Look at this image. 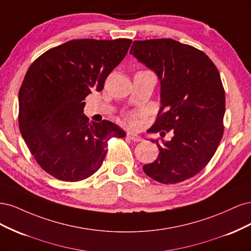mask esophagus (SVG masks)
<instances>
[{"label": "esophagus", "instance_id": "obj_1", "mask_svg": "<svg viewBox=\"0 0 251 251\" xmlns=\"http://www.w3.org/2000/svg\"><path fill=\"white\" fill-rule=\"evenodd\" d=\"M126 137H127L128 139H130V140L134 141V142H139V141L142 140L141 136H139L138 134L132 133V132H127V133H126Z\"/></svg>", "mask_w": 251, "mask_h": 251}]
</instances>
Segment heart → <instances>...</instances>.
Instances as JSON below:
<instances>
[{
    "label": "heart",
    "instance_id": "1",
    "mask_svg": "<svg viewBox=\"0 0 251 251\" xmlns=\"http://www.w3.org/2000/svg\"><path fill=\"white\" fill-rule=\"evenodd\" d=\"M130 120H131V123H133V117H130Z\"/></svg>",
    "mask_w": 251,
    "mask_h": 251
}]
</instances>
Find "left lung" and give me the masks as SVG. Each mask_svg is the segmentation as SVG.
<instances>
[{
  "instance_id": "8db88e82",
  "label": "left lung",
  "mask_w": 251,
  "mask_h": 251,
  "mask_svg": "<svg viewBox=\"0 0 251 251\" xmlns=\"http://www.w3.org/2000/svg\"><path fill=\"white\" fill-rule=\"evenodd\" d=\"M130 53L160 79L161 108L149 132L174 134L170 141L156 140L159 155L143 165L144 173L163 184L196 176L224 133L225 91L216 65L203 51L172 39L134 41Z\"/></svg>"
}]
</instances>
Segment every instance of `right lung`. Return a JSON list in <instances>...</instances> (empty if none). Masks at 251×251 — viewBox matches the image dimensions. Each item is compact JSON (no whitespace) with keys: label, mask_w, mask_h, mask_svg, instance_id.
Wrapping results in <instances>:
<instances>
[{"label":"right lung","mask_w":251,"mask_h":251,"mask_svg":"<svg viewBox=\"0 0 251 251\" xmlns=\"http://www.w3.org/2000/svg\"><path fill=\"white\" fill-rule=\"evenodd\" d=\"M131 44L128 39L72 40L29 67L19 92V126L35 161L52 177L89 178L100 168L108 140L126 136L111 121L90 123L82 113L83 100L103 89Z\"/></svg>","instance_id":"1"}]
</instances>
